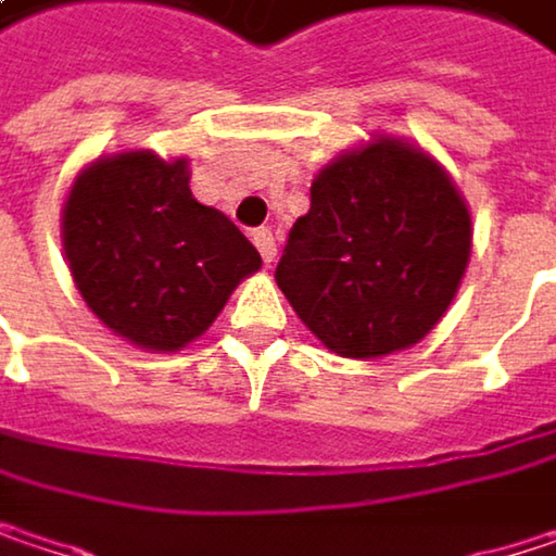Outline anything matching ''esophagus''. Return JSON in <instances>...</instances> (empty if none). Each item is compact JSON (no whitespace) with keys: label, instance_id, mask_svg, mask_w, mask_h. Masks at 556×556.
Here are the masks:
<instances>
[{"label":"esophagus","instance_id":"esophagus-1","mask_svg":"<svg viewBox=\"0 0 556 556\" xmlns=\"http://www.w3.org/2000/svg\"><path fill=\"white\" fill-rule=\"evenodd\" d=\"M251 241H254V248L261 251L264 264H274V257H277V241H274V231H270V228H257V231L251 235Z\"/></svg>","mask_w":556,"mask_h":556}]
</instances>
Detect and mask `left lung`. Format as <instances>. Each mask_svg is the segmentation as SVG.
I'll use <instances>...</instances> for the list:
<instances>
[{
  "mask_svg": "<svg viewBox=\"0 0 556 556\" xmlns=\"http://www.w3.org/2000/svg\"><path fill=\"white\" fill-rule=\"evenodd\" d=\"M470 248V205L451 173L405 138L374 135L318 169L277 286L331 354L374 361L444 318Z\"/></svg>",
  "mask_w": 556,
  "mask_h": 556,
  "instance_id": "obj_1",
  "label": "left lung"
}]
</instances>
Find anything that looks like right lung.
I'll return each mask as SVG.
<instances>
[{"mask_svg":"<svg viewBox=\"0 0 556 556\" xmlns=\"http://www.w3.org/2000/svg\"><path fill=\"white\" fill-rule=\"evenodd\" d=\"M60 238L89 312L151 354L202 338L238 282L261 270L238 225L192 199L189 161L144 148L76 173Z\"/></svg>","mask_w":556,"mask_h":556,"instance_id":"add662e5","label":"right lung"}]
</instances>
